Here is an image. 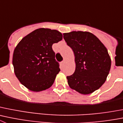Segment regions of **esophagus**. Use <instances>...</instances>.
<instances>
[{
    "label": "esophagus",
    "mask_w": 123,
    "mask_h": 123,
    "mask_svg": "<svg viewBox=\"0 0 123 123\" xmlns=\"http://www.w3.org/2000/svg\"><path fill=\"white\" fill-rule=\"evenodd\" d=\"M65 61L63 60V61H62V62H61V63H62V65H63V64L65 63Z\"/></svg>",
    "instance_id": "esophagus-1"
}]
</instances>
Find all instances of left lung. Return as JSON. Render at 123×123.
Masks as SVG:
<instances>
[{
  "label": "left lung",
  "mask_w": 123,
  "mask_h": 123,
  "mask_svg": "<svg viewBox=\"0 0 123 123\" xmlns=\"http://www.w3.org/2000/svg\"><path fill=\"white\" fill-rule=\"evenodd\" d=\"M63 38L75 56V71L66 77L68 85L82 94L92 93L104 84L109 75L111 59L107 49L88 31L65 33Z\"/></svg>",
  "instance_id": "8db88e82"
}]
</instances>
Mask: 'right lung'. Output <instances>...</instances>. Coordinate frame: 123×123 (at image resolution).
<instances>
[{"instance_id":"obj_1","label":"right lung","mask_w":123,"mask_h":123,"mask_svg":"<svg viewBox=\"0 0 123 123\" xmlns=\"http://www.w3.org/2000/svg\"><path fill=\"white\" fill-rule=\"evenodd\" d=\"M63 39L56 30L40 28L21 40L14 50L13 65L21 84L33 92H41L54 84L59 73L52 46Z\"/></svg>"}]
</instances>
